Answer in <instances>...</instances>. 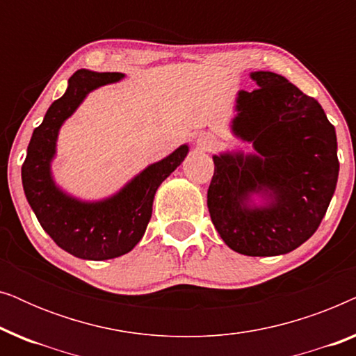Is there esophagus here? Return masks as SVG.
<instances>
[{"mask_svg":"<svg viewBox=\"0 0 356 356\" xmlns=\"http://www.w3.org/2000/svg\"><path fill=\"white\" fill-rule=\"evenodd\" d=\"M197 143H199V145H201L202 149H206V150H209L211 147H213V145H216V140H213L212 138H207V136H206V138L199 139Z\"/></svg>","mask_w":356,"mask_h":356,"instance_id":"34e87169","label":"esophagus"}]
</instances>
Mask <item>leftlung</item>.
<instances>
[{"label": "left lung", "mask_w": 356, "mask_h": 356, "mask_svg": "<svg viewBox=\"0 0 356 356\" xmlns=\"http://www.w3.org/2000/svg\"><path fill=\"white\" fill-rule=\"evenodd\" d=\"M238 95L233 131L256 155L213 157L207 207L222 240L246 256L290 252L318 230L339 178L337 136L323 106L284 76L251 74ZM269 193L264 209H248L250 192Z\"/></svg>", "instance_id": "1"}]
</instances>
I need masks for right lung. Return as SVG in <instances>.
<instances>
[{
	"mask_svg": "<svg viewBox=\"0 0 356 356\" xmlns=\"http://www.w3.org/2000/svg\"><path fill=\"white\" fill-rule=\"evenodd\" d=\"M121 77V72L76 71L70 77L65 95L53 102L42 124L33 129L22 163L24 193L37 220L61 250L81 259H113L133 250L152 216L155 191L188 154V145H181L104 202H79L55 186L50 162L63 121L72 115L90 90Z\"/></svg>",
	"mask_w": 356,
	"mask_h": 356,
	"instance_id": "add662e5",
	"label": "right lung"
}]
</instances>
